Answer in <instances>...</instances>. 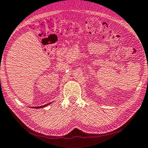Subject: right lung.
I'll list each match as a JSON object with an SVG mask.
<instances>
[{"label":"right lung","instance_id":"obj_1","mask_svg":"<svg viewBox=\"0 0 148 148\" xmlns=\"http://www.w3.org/2000/svg\"><path fill=\"white\" fill-rule=\"evenodd\" d=\"M51 103H48V104H47V105H43V106H40V107H32V108H43V107H47V105H49V104H51Z\"/></svg>","mask_w":148,"mask_h":148}]
</instances>
